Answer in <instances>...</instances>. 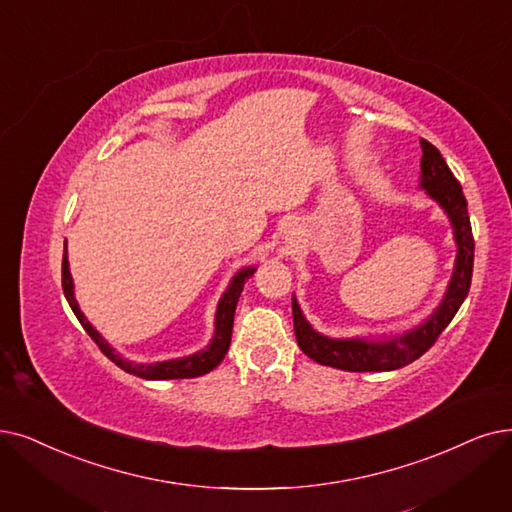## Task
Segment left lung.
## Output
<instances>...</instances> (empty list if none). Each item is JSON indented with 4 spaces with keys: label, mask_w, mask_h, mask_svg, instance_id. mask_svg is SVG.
<instances>
[{
    "label": "left lung",
    "mask_w": 512,
    "mask_h": 512,
    "mask_svg": "<svg viewBox=\"0 0 512 512\" xmlns=\"http://www.w3.org/2000/svg\"><path fill=\"white\" fill-rule=\"evenodd\" d=\"M422 159H420V189L426 191L437 206L445 212L452 222L454 241H456V262L452 279L447 290L437 304V309L428 315L422 323L414 325L412 330L388 336H355V338H330L306 321L300 311L296 296H292V315L294 332L298 346L304 355L321 365L336 367L344 372H393L407 363L422 357L439 334L449 325L458 313L460 304L468 296L470 279H473V260H475V239L470 229V218L466 210V199L460 182L447 168L439 149L428 140H420Z\"/></svg>",
    "instance_id": "1"
}]
</instances>
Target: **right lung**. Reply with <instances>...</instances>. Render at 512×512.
<instances>
[{"label": "right lung", "instance_id": "add662e5", "mask_svg": "<svg viewBox=\"0 0 512 512\" xmlns=\"http://www.w3.org/2000/svg\"><path fill=\"white\" fill-rule=\"evenodd\" d=\"M67 248V245H65ZM256 273V267H243L239 269L229 288L224 290L222 298L218 300L216 306V315H214V336L210 340V344L206 349H201L193 355L187 357H178V359H168V361H155V363H134L126 357H121L113 346L100 336V332L96 327L86 319V315L81 313L77 298H75V285H73V277L69 271V258H67V250L63 254V290H65V298L71 306V311L75 313V317L79 319V323L84 325V330L88 332V336L98 344V349L105 353L117 367L121 370L134 374L138 378L145 380H176V378H197L212 372L214 367L224 359L229 351L231 344V334H233V317H235V309H237V300L243 292V285L252 275Z\"/></svg>", "mask_w": 512, "mask_h": 512}]
</instances>
